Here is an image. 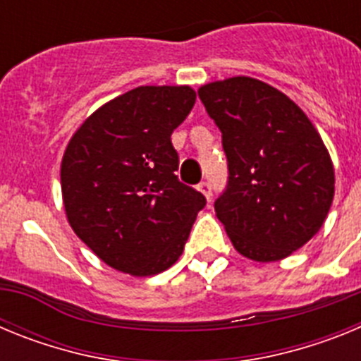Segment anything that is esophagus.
Masks as SVG:
<instances>
[{
	"label": "esophagus",
	"instance_id": "esophagus-1",
	"mask_svg": "<svg viewBox=\"0 0 361 361\" xmlns=\"http://www.w3.org/2000/svg\"><path fill=\"white\" fill-rule=\"evenodd\" d=\"M199 191L202 193L204 197L208 200H212V184L209 183H200L199 184Z\"/></svg>",
	"mask_w": 361,
	"mask_h": 361
}]
</instances>
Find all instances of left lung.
Returning a JSON list of instances; mask_svg holds the SVG:
<instances>
[{
	"mask_svg": "<svg viewBox=\"0 0 361 361\" xmlns=\"http://www.w3.org/2000/svg\"><path fill=\"white\" fill-rule=\"evenodd\" d=\"M199 97L228 157V188L215 200L233 247L276 262L307 244L334 199V166L302 108L247 75L213 81Z\"/></svg>",
	"mask_w": 361,
	"mask_h": 361,
	"instance_id": "obj_1",
	"label": "left lung"
}]
</instances>
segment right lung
<instances>
[{
  "label": "right lung",
  "mask_w": 361,
  "mask_h": 361,
  "mask_svg": "<svg viewBox=\"0 0 361 361\" xmlns=\"http://www.w3.org/2000/svg\"><path fill=\"white\" fill-rule=\"evenodd\" d=\"M191 86H137L92 114L61 161L73 233L106 266L152 276L183 255L206 199L178 183L171 133L195 104Z\"/></svg>",
  "instance_id": "obj_1"
}]
</instances>
